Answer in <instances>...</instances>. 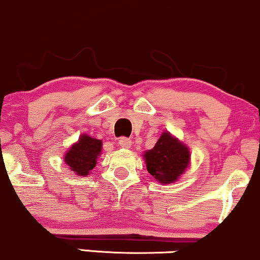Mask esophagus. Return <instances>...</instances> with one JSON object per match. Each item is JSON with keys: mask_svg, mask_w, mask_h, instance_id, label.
Listing matches in <instances>:
<instances>
[{"mask_svg": "<svg viewBox=\"0 0 260 260\" xmlns=\"http://www.w3.org/2000/svg\"><path fill=\"white\" fill-rule=\"evenodd\" d=\"M118 143H119V146L121 147V148H126V149L131 148V146H133V141H131L130 139H126V137H121Z\"/></svg>", "mask_w": 260, "mask_h": 260, "instance_id": "obj_1", "label": "esophagus"}]
</instances>
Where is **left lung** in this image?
Here are the masks:
<instances>
[{
	"label": "left lung",
	"instance_id": "8db88e82",
	"mask_svg": "<svg viewBox=\"0 0 260 260\" xmlns=\"http://www.w3.org/2000/svg\"><path fill=\"white\" fill-rule=\"evenodd\" d=\"M142 156L147 171L161 184L178 181L190 164L189 147L169 131H164L155 146Z\"/></svg>",
	"mask_w": 260,
	"mask_h": 260
}]
</instances>
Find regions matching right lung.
Masks as SVG:
<instances>
[{
    "instance_id": "right-lung-1",
    "label": "right lung",
    "mask_w": 260,
    "mask_h": 260,
    "mask_svg": "<svg viewBox=\"0 0 260 260\" xmlns=\"http://www.w3.org/2000/svg\"><path fill=\"white\" fill-rule=\"evenodd\" d=\"M101 153L102 141L82 134L78 141L67 149L63 155V161L73 174L88 176L98 164Z\"/></svg>"
}]
</instances>
